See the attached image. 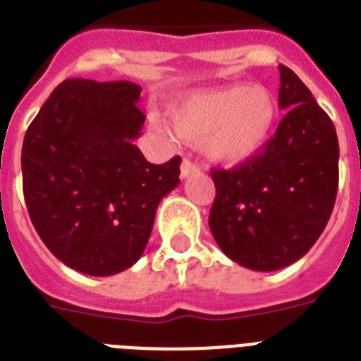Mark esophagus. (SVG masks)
<instances>
[{"mask_svg":"<svg viewBox=\"0 0 361 361\" xmlns=\"http://www.w3.org/2000/svg\"><path fill=\"white\" fill-rule=\"evenodd\" d=\"M181 178H189L191 174H197L200 172V166L197 163H192L189 159H183V163H181Z\"/></svg>","mask_w":361,"mask_h":361,"instance_id":"obj_1","label":"esophagus"}]
</instances>
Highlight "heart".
<instances>
[{"label":"heart","mask_w":361,"mask_h":361,"mask_svg":"<svg viewBox=\"0 0 361 361\" xmlns=\"http://www.w3.org/2000/svg\"><path fill=\"white\" fill-rule=\"evenodd\" d=\"M185 140L202 142L214 161L241 164L268 147L279 123V103L262 86H226L185 95L172 106ZM164 130V125L159 123Z\"/></svg>","instance_id":"1"}]
</instances>
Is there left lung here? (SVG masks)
I'll return each mask as SVG.
<instances>
[{
	"label": "left lung",
	"instance_id": "8db88e82",
	"mask_svg": "<svg viewBox=\"0 0 361 361\" xmlns=\"http://www.w3.org/2000/svg\"><path fill=\"white\" fill-rule=\"evenodd\" d=\"M279 109L286 110L260 155L212 170L209 228L226 257L257 271L286 268L328 225L339 183V142L330 116L285 65Z\"/></svg>",
	"mask_w": 361,
	"mask_h": 361
}]
</instances>
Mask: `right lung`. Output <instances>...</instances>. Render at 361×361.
<instances>
[{
    "label": "right lung",
    "instance_id": "obj_1",
    "mask_svg": "<svg viewBox=\"0 0 361 361\" xmlns=\"http://www.w3.org/2000/svg\"><path fill=\"white\" fill-rule=\"evenodd\" d=\"M135 82L69 78L25 130L22 181L31 223L54 257L95 277L142 257L180 157L147 163L135 146L146 116Z\"/></svg>",
    "mask_w": 361,
    "mask_h": 361
}]
</instances>
